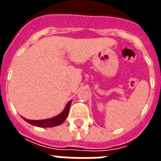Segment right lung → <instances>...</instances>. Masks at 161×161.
Wrapping results in <instances>:
<instances>
[{"label":"right lung","instance_id":"add662e5","mask_svg":"<svg viewBox=\"0 0 161 161\" xmlns=\"http://www.w3.org/2000/svg\"><path fill=\"white\" fill-rule=\"evenodd\" d=\"M71 103L72 100L69 101L67 104L66 107L64 108V109L63 110V112H61L60 114L53 118H50V119H41V120H31L27 119L26 118H23V119L26 122L29 123L30 125L36 126V127L41 128H50V127H55V126H58V125H62L63 121L67 119L69 112V108H70Z\"/></svg>","mask_w":161,"mask_h":161}]
</instances>
